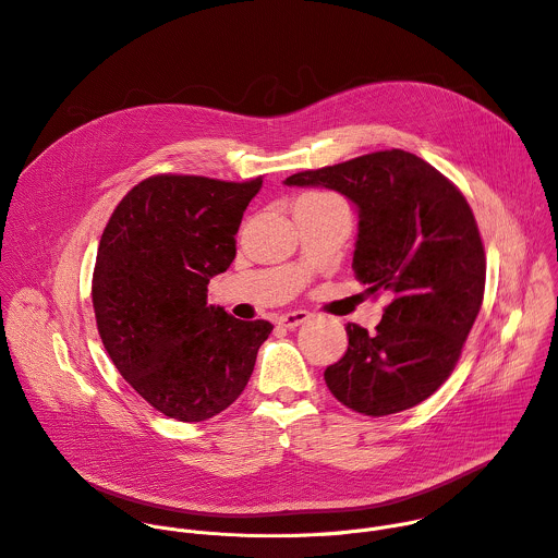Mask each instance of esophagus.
<instances>
[{"label": "esophagus", "instance_id": "esophagus-1", "mask_svg": "<svg viewBox=\"0 0 558 558\" xmlns=\"http://www.w3.org/2000/svg\"><path fill=\"white\" fill-rule=\"evenodd\" d=\"M308 320V313L306 311H291L278 317V325L284 329H298L300 325H304Z\"/></svg>", "mask_w": 558, "mask_h": 558}]
</instances>
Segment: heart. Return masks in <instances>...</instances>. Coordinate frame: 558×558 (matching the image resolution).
<instances>
[{
	"label": "heart",
	"instance_id": "b5f03b06",
	"mask_svg": "<svg viewBox=\"0 0 558 558\" xmlns=\"http://www.w3.org/2000/svg\"><path fill=\"white\" fill-rule=\"evenodd\" d=\"M298 203H308V205H325V203H338V198L329 196V194H320V192H313V194H304Z\"/></svg>",
	"mask_w": 558,
	"mask_h": 558
}]
</instances>
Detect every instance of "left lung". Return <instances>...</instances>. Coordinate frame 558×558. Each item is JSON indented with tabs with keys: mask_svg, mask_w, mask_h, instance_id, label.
Masks as SVG:
<instances>
[{
	"mask_svg": "<svg viewBox=\"0 0 558 558\" xmlns=\"http://www.w3.org/2000/svg\"><path fill=\"white\" fill-rule=\"evenodd\" d=\"M284 185L336 190L357 207L355 278L366 293L390 295L375 333L347 325L349 349L325 371L336 400L371 417L428 400L484 302L486 254L463 194L404 149L298 172Z\"/></svg>",
	"mask_w": 558,
	"mask_h": 558,
	"instance_id": "1",
	"label": "left lung"
}]
</instances>
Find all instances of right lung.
<instances>
[{
	"label": "right lung",
	"mask_w": 558,
	"mask_h": 558,
	"mask_svg": "<svg viewBox=\"0 0 558 558\" xmlns=\"http://www.w3.org/2000/svg\"><path fill=\"white\" fill-rule=\"evenodd\" d=\"M260 187L263 177L156 174L123 196L104 229L93 274L101 342L123 379L172 420L205 422L231 407L274 331L207 304Z\"/></svg>",
	"instance_id": "add662e5"
}]
</instances>
